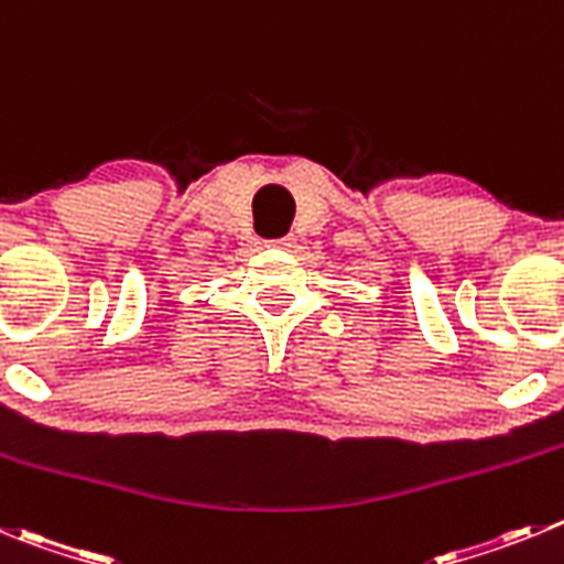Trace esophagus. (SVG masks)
I'll return each mask as SVG.
<instances>
[{
    "label": "esophagus",
    "mask_w": 564,
    "mask_h": 564,
    "mask_svg": "<svg viewBox=\"0 0 564 564\" xmlns=\"http://www.w3.org/2000/svg\"><path fill=\"white\" fill-rule=\"evenodd\" d=\"M270 245L272 247H281V250H292V247L297 245V238H294V236H281V238H272Z\"/></svg>",
    "instance_id": "34e87169"
}]
</instances>
